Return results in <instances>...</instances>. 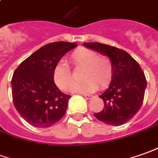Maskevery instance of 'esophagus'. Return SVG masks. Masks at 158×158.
I'll return each instance as SVG.
<instances>
[{"label":"esophagus","instance_id":"34e87169","mask_svg":"<svg viewBox=\"0 0 158 158\" xmlns=\"http://www.w3.org/2000/svg\"><path fill=\"white\" fill-rule=\"evenodd\" d=\"M83 96H84L85 99H87V100H89V99H91V98L93 97V96L90 95V94H83Z\"/></svg>","mask_w":158,"mask_h":158}]
</instances>
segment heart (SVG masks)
Masks as SVG:
<instances>
[{
	"instance_id": "b5f03b06",
	"label": "heart",
	"mask_w": 158,
	"mask_h": 158,
	"mask_svg": "<svg viewBox=\"0 0 158 158\" xmlns=\"http://www.w3.org/2000/svg\"><path fill=\"white\" fill-rule=\"evenodd\" d=\"M75 68H82L81 77L83 81L77 83L73 91L77 93H93L99 89H106L114 78V64L108 56H99L97 52L78 48L69 56ZM53 81L60 89L69 91L74 84L71 69L66 63L60 62L53 69Z\"/></svg>"
}]
</instances>
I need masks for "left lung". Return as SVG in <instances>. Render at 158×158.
I'll return each instance as SVG.
<instances>
[{"instance_id":"left-lung-1","label":"left lung","mask_w":158,"mask_h":158,"mask_svg":"<svg viewBox=\"0 0 158 158\" xmlns=\"http://www.w3.org/2000/svg\"><path fill=\"white\" fill-rule=\"evenodd\" d=\"M87 48L107 56L114 64V78L109 88L102 94L104 108L94 117L111 126L129 121L142 106L147 86L139 63L127 52L101 43H83Z\"/></svg>"}]
</instances>
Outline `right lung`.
Wrapping results in <instances>:
<instances>
[{
  "instance_id": "1",
  "label": "right lung",
  "mask_w": 158,
  "mask_h": 158,
  "mask_svg": "<svg viewBox=\"0 0 158 158\" xmlns=\"http://www.w3.org/2000/svg\"><path fill=\"white\" fill-rule=\"evenodd\" d=\"M76 43L54 42L33 52L14 72L11 85L16 110L32 127L46 128L66 113L70 95L61 92L53 81V69Z\"/></svg>"
}]
</instances>
